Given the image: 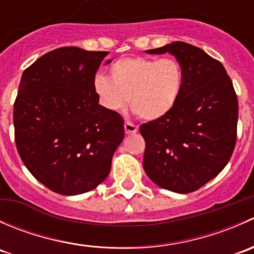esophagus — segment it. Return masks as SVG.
I'll return each instance as SVG.
<instances>
[{
  "label": "esophagus",
  "instance_id": "34e87169",
  "mask_svg": "<svg viewBox=\"0 0 254 254\" xmlns=\"http://www.w3.org/2000/svg\"><path fill=\"white\" fill-rule=\"evenodd\" d=\"M124 129H125V132H127V134H135V132L139 130V127H137V125L132 124V123L125 122Z\"/></svg>",
  "mask_w": 254,
  "mask_h": 254
}]
</instances>
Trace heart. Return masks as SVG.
I'll list each match as a JSON object with an SVG mask.
<instances>
[{"label": "heart", "instance_id": "obj_1", "mask_svg": "<svg viewBox=\"0 0 254 254\" xmlns=\"http://www.w3.org/2000/svg\"><path fill=\"white\" fill-rule=\"evenodd\" d=\"M111 78H94L102 106L109 111L130 108L142 120H157L173 111L184 84L183 67L173 58L135 56L111 66Z\"/></svg>", "mask_w": 254, "mask_h": 254}]
</instances>
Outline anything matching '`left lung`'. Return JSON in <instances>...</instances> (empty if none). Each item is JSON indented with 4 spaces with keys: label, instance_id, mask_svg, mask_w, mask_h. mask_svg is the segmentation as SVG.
<instances>
[{
    "label": "left lung",
    "instance_id": "obj_1",
    "mask_svg": "<svg viewBox=\"0 0 254 254\" xmlns=\"http://www.w3.org/2000/svg\"><path fill=\"white\" fill-rule=\"evenodd\" d=\"M146 53L175 55L184 84L170 114L140 127L146 142L143 170L161 188L191 193L231 158L237 139L236 92L224 65L200 48L175 42Z\"/></svg>",
    "mask_w": 254,
    "mask_h": 254
}]
</instances>
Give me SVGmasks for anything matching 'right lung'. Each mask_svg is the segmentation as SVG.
Here are the masks:
<instances>
[{"label": "right lung", "mask_w": 254, "mask_h": 254, "mask_svg": "<svg viewBox=\"0 0 254 254\" xmlns=\"http://www.w3.org/2000/svg\"><path fill=\"white\" fill-rule=\"evenodd\" d=\"M108 54L59 48L20 78L13 108L18 153L55 193L76 195L96 188L108 177L124 139L122 115L99 106L94 89L96 72Z\"/></svg>", "instance_id": "add662e5"}]
</instances>
